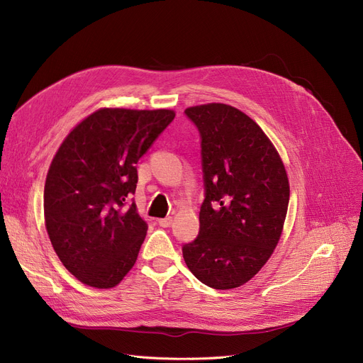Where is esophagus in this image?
I'll return each instance as SVG.
<instances>
[{
    "mask_svg": "<svg viewBox=\"0 0 363 363\" xmlns=\"http://www.w3.org/2000/svg\"><path fill=\"white\" fill-rule=\"evenodd\" d=\"M158 223H160V226H162V228H169L171 224H172V217L160 218V220H158Z\"/></svg>",
    "mask_w": 363,
    "mask_h": 363,
    "instance_id": "esophagus-1",
    "label": "esophagus"
}]
</instances>
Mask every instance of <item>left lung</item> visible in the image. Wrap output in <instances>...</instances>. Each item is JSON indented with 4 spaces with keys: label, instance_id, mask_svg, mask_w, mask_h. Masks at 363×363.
Wrapping results in <instances>:
<instances>
[{
    "label": "left lung",
    "instance_id": "8db88e82",
    "mask_svg": "<svg viewBox=\"0 0 363 363\" xmlns=\"http://www.w3.org/2000/svg\"><path fill=\"white\" fill-rule=\"evenodd\" d=\"M201 133L205 199L199 235L184 262L214 289H233L260 272L278 245L289 202L282 158L254 119L230 105L187 108Z\"/></svg>",
    "mask_w": 363,
    "mask_h": 363
}]
</instances>
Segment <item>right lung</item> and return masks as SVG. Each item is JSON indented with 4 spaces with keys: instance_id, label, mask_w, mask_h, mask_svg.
Instances as JSON below:
<instances>
[{
    "instance_id": "add662e5",
    "label": "right lung",
    "mask_w": 363,
    "mask_h": 363,
    "mask_svg": "<svg viewBox=\"0 0 363 363\" xmlns=\"http://www.w3.org/2000/svg\"><path fill=\"white\" fill-rule=\"evenodd\" d=\"M171 109L101 108L69 133L50 164L44 220L63 266L89 286H116L133 269L147 224L135 203L139 161L174 119Z\"/></svg>"
}]
</instances>
